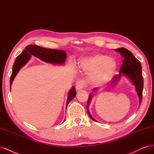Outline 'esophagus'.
I'll list each match as a JSON object with an SVG mask.
<instances>
[{"instance_id":"34e87169","label":"esophagus","mask_w":154,"mask_h":154,"mask_svg":"<svg viewBox=\"0 0 154 154\" xmlns=\"http://www.w3.org/2000/svg\"><path fill=\"white\" fill-rule=\"evenodd\" d=\"M86 86V83L84 80H79L76 82L75 88L77 90H80Z\"/></svg>"}]
</instances>
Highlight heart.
<instances>
[{"instance_id": "b5f03b06", "label": "heart", "mask_w": 154, "mask_h": 154, "mask_svg": "<svg viewBox=\"0 0 154 154\" xmlns=\"http://www.w3.org/2000/svg\"><path fill=\"white\" fill-rule=\"evenodd\" d=\"M79 65L83 71L91 73L90 81L95 85H101L109 81L117 66L115 60L103 54H95L81 59Z\"/></svg>"}]
</instances>
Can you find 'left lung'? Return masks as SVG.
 <instances>
[{
  "mask_svg": "<svg viewBox=\"0 0 154 154\" xmlns=\"http://www.w3.org/2000/svg\"><path fill=\"white\" fill-rule=\"evenodd\" d=\"M116 51L120 53L121 56L123 57V62H122V66L120 69V72L119 75H116L112 79V81L110 85L108 87H111L116 85V83L120 79L121 76H126L128 78V79L132 83L135 88L136 92H137L139 100V105L141 102L143 97V77L142 75V67L139 61L135 57V56L131 54V52L126 48H121L115 50ZM107 87V88H108ZM98 88H94L93 89L94 92L98 91ZM92 97V94L89 95L88 100L87 103V111L90 117L94 121H97L95 119L91 116L88 109V106L91 102Z\"/></svg>",
  "mask_w": 154,
  "mask_h": 154,
  "instance_id": "8db88e82",
  "label": "left lung"
}]
</instances>
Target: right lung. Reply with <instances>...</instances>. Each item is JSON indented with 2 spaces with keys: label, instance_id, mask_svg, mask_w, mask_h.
Here are the masks:
<instances>
[{
  "label": "right lung",
  "instance_id": "1",
  "mask_svg": "<svg viewBox=\"0 0 154 154\" xmlns=\"http://www.w3.org/2000/svg\"><path fill=\"white\" fill-rule=\"evenodd\" d=\"M66 53L63 50L48 49L37 45H29L25 48V50L17 57L13 66L12 73L10 78V90L12 82L19 70L27 63L33 55L44 62L52 64L64 65L66 59ZM75 88L73 86L70 89L66 102V108L69 103L75 97Z\"/></svg>",
  "mask_w": 154,
  "mask_h": 154
}]
</instances>
